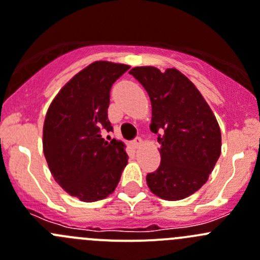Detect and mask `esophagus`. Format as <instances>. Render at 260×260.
<instances>
[{"label":"esophagus","mask_w":260,"mask_h":260,"mask_svg":"<svg viewBox=\"0 0 260 260\" xmlns=\"http://www.w3.org/2000/svg\"><path fill=\"white\" fill-rule=\"evenodd\" d=\"M141 144H142V140L140 137L135 138V140L132 141V146L135 147V149H138V147L141 146Z\"/></svg>","instance_id":"esophagus-1"}]
</instances>
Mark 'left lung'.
Segmentation results:
<instances>
[{
    "instance_id": "obj_1",
    "label": "left lung",
    "mask_w": 260,
    "mask_h": 260,
    "mask_svg": "<svg viewBox=\"0 0 260 260\" xmlns=\"http://www.w3.org/2000/svg\"><path fill=\"white\" fill-rule=\"evenodd\" d=\"M149 93L150 129L157 135L160 166L146 176L152 193L176 201L192 195L208 181L220 155V129L195 84L177 69L154 67L129 72Z\"/></svg>"
}]
</instances>
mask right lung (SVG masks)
Returning a JSON list of instances; mask_svg holds the SVG:
<instances>
[{"instance_id": "obj_1", "label": "right lung", "mask_w": 260, "mask_h": 260, "mask_svg": "<svg viewBox=\"0 0 260 260\" xmlns=\"http://www.w3.org/2000/svg\"><path fill=\"white\" fill-rule=\"evenodd\" d=\"M128 69L92 62L60 89L46 114L43 152L51 174L69 195L86 203L110 195L128 163L124 144L103 137L113 132L108 119L111 86Z\"/></svg>"}]
</instances>
